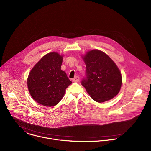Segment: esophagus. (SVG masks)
Returning a JSON list of instances; mask_svg holds the SVG:
<instances>
[{
    "label": "esophagus",
    "mask_w": 151,
    "mask_h": 151,
    "mask_svg": "<svg viewBox=\"0 0 151 151\" xmlns=\"http://www.w3.org/2000/svg\"><path fill=\"white\" fill-rule=\"evenodd\" d=\"M79 77L78 76H75V77L72 79V81H73V82H79Z\"/></svg>",
    "instance_id": "34e87169"
}]
</instances>
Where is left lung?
I'll use <instances>...</instances> for the list:
<instances>
[{"label": "left lung", "instance_id": "left-lung-1", "mask_svg": "<svg viewBox=\"0 0 151 151\" xmlns=\"http://www.w3.org/2000/svg\"><path fill=\"white\" fill-rule=\"evenodd\" d=\"M83 58L86 72L81 84L91 97L101 103L116 96L121 89L122 76L113 60L97 50L88 52Z\"/></svg>", "mask_w": 151, "mask_h": 151}]
</instances>
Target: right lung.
I'll list each match as a JSON object with an SVG mask.
<instances>
[{
  "instance_id": "add662e5",
  "label": "right lung",
  "mask_w": 151,
  "mask_h": 151,
  "mask_svg": "<svg viewBox=\"0 0 151 151\" xmlns=\"http://www.w3.org/2000/svg\"><path fill=\"white\" fill-rule=\"evenodd\" d=\"M63 57L50 52L43 57L29 73L27 86L33 99L45 106H54L63 98L72 83L65 72L61 70Z\"/></svg>"
}]
</instances>
